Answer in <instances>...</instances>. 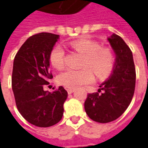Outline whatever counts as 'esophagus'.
Wrapping results in <instances>:
<instances>
[{
	"label": "esophagus",
	"mask_w": 148,
	"mask_h": 148,
	"mask_svg": "<svg viewBox=\"0 0 148 148\" xmlns=\"http://www.w3.org/2000/svg\"><path fill=\"white\" fill-rule=\"evenodd\" d=\"M66 91H67L68 94H71L74 92V90H72V89H66Z\"/></svg>",
	"instance_id": "1"
}]
</instances>
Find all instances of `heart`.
Listing matches in <instances>:
<instances>
[{
  "instance_id": "obj_1",
  "label": "heart",
  "mask_w": 148,
  "mask_h": 148,
  "mask_svg": "<svg viewBox=\"0 0 148 148\" xmlns=\"http://www.w3.org/2000/svg\"><path fill=\"white\" fill-rule=\"evenodd\" d=\"M71 47L84 55L79 71L67 70L58 77L59 85L69 89H75L82 85L90 84L94 81V73L100 78L109 76L115 64V55L111 47L100 46L96 41L90 39H79L71 43ZM50 60L57 70H62L66 66L65 51L60 46L52 50ZM92 70L93 71H92Z\"/></svg>"
}]
</instances>
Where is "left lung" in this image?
Masks as SVG:
<instances>
[{
	"label": "left lung",
	"mask_w": 148,
	"mask_h": 148,
	"mask_svg": "<svg viewBox=\"0 0 148 148\" xmlns=\"http://www.w3.org/2000/svg\"><path fill=\"white\" fill-rule=\"evenodd\" d=\"M108 39L116 55L113 71L109 80L100 86L98 92L87 94L84 105L89 117L98 123H109L120 117L130 105L136 86L131 49L116 34Z\"/></svg>",
	"instance_id": "left-lung-1"
}]
</instances>
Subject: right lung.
Returning <instances> with one entry per match:
<instances>
[{"mask_svg": "<svg viewBox=\"0 0 148 148\" xmlns=\"http://www.w3.org/2000/svg\"><path fill=\"white\" fill-rule=\"evenodd\" d=\"M58 35L41 32L32 36L15 56L12 87L16 105L22 116L37 127L56 124L63 115L67 92L59 86L53 93L43 90L53 77L50 55Z\"/></svg>", "mask_w": 148, "mask_h": 148, "instance_id": "right-lung-1", "label": "right lung"}]
</instances>
